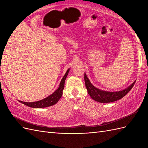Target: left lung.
Instances as JSON below:
<instances>
[{
  "label": "left lung",
  "instance_id": "8db88e82",
  "mask_svg": "<svg viewBox=\"0 0 148 148\" xmlns=\"http://www.w3.org/2000/svg\"><path fill=\"white\" fill-rule=\"evenodd\" d=\"M84 82L86 88L88 90L89 95L91 97L92 99L99 102L101 103H109L112 102L119 100L123 98L125 95H127L129 91L131 90L135 82H133L130 86H129L126 89L120 91H115V92H110L101 90L95 87L89 81L86 75L84 73Z\"/></svg>",
  "mask_w": 148,
  "mask_h": 148
}]
</instances>
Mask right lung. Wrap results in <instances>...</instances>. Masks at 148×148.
Segmentation results:
<instances>
[{
    "mask_svg": "<svg viewBox=\"0 0 148 148\" xmlns=\"http://www.w3.org/2000/svg\"><path fill=\"white\" fill-rule=\"evenodd\" d=\"M69 70H70V69L67 70L66 72L65 73L64 77L62 78L61 80L59 88H58L57 90L53 92L51 95L49 96L46 98H44V99L41 101H36V102H23L21 101H19V102L28 107H33V108H44V107H49V106L56 104L60 99V97L62 96V94H63V89H64L65 81L67 75H68Z\"/></svg>",
    "mask_w": 148,
    "mask_h": 148,
    "instance_id": "right-lung-1",
    "label": "right lung"
}]
</instances>
